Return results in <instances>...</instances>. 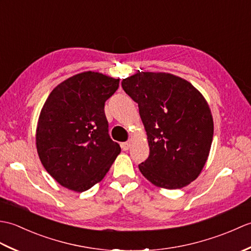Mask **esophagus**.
<instances>
[{"label": "esophagus", "instance_id": "esophagus-1", "mask_svg": "<svg viewBox=\"0 0 251 251\" xmlns=\"http://www.w3.org/2000/svg\"><path fill=\"white\" fill-rule=\"evenodd\" d=\"M121 148L124 151H127L130 148V142H123V143H121Z\"/></svg>", "mask_w": 251, "mask_h": 251}]
</instances>
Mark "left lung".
Segmentation results:
<instances>
[{
	"mask_svg": "<svg viewBox=\"0 0 251 251\" xmlns=\"http://www.w3.org/2000/svg\"><path fill=\"white\" fill-rule=\"evenodd\" d=\"M138 103L150 147L139 165L158 188L181 189L204 168L214 137V120L206 99L186 79L165 72H140L122 81Z\"/></svg>",
	"mask_w": 251,
	"mask_h": 251,
	"instance_id": "8db88e82",
	"label": "left lung"
}]
</instances>
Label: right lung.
Wrapping results in <instances>:
<instances>
[{
  "label": "right lung",
  "mask_w": 251,
  "mask_h": 251,
  "mask_svg": "<svg viewBox=\"0 0 251 251\" xmlns=\"http://www.w3.org/2000/svg\"><path fill=\"white\" fill-rule=\"evenodd\" d=\"M120 79L86 71L51 90L36 126L41 163L60 185L84 192L109 172L121 147L109 136L104 102Z\"/></svg>",
  "instance_id": "1"
}]
</instances>
